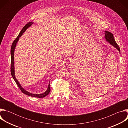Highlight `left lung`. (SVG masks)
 Instances as JSON below:
<instances>
[{
	"label": "left lung",
	"instance_id": "left-lung-1",
	"mask_svg": "<svg viewBox=\"0 0 128 128\" xmlns=\"http://www.w3.org/2000/svg\"><path fill=\"white\" fill-rule=\"evenodd\" d=\"M104 32H105L104 38H105L106 41L108 43L110 44L112 46H114L116 50H118L119 51L120 53V47L118 45V44H116V41L114 40V35L111 32H109L108 31H104Z\"/></svg>",
	"mask_w": 128,
	"mask_h": 128
}]
</instances>
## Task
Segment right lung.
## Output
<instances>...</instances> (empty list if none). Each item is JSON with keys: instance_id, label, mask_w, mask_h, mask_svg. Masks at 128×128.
<instances>
[{"instance_id": "add662e5", "label": "right lung", "mask_w": 128, "mask_h": 128, "mask_svg": "<svg viewBox=\"0 0 128 128\" xmlns=\"http://www.w3.org/2000/svg\"><path fill=\"white\" fill-rule=\"evenodd\" d=\"M34 23L33 22H30L28 23H27L22 29L21 32H20L19 34L18 35L17 38H16V40L14 41V42L12 44L11 49H10V54H11V66H10V72H11V74L13 78V79L14 80L15 82H16L18 86H19V88L21 90L22 92L25 95L31 96V97H38V98H44L46 97V95H48L50 91V81H49V83L48 86V88L45 92L42 94H33L31 93L30 92H28L26 90H25L22 86L21 85V84L18 82L17 79L16 78L15 76V71H14V52L15 50V48L16 47V45L17 42L19 41L20 38L23 35V34L25 32V31L29 28L30 26L32 25V24Z\"/></svg>"}]
</instances>
